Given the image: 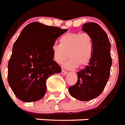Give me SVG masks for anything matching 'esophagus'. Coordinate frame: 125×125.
Wrapping results in <instances>:
<instances>
[{
	"instance_id": "34e87169",
	"label": "esophagus",
	"mask_w": 125,
	"mask_h": 125,
	"mask_svg": "<svg viewBox=\"0 0 125 125\" xmlns=\"http://www.w3.org/2000/svg\"><path fill=\"white\" fill-rule=\"evenodd\" d=\"M67 72H66V70H62V71H61V74L62 75H66V74H67Z\"/></svg>"
}]
</instances>
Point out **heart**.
I'll use <instances>...</instances> for the list:
<instances>
[{
  "mask_svg": "<svg viewBox=\"0 0 125 125\" xmlns=\"http://www.w3.org/2000/svg\"><path fill=\"white\" fill-rule=\"evenodd\" d=\"M94 43L92 37L88 33L70 32L62 35L59 45L51 47L52 59L61 64L68 56L70 59L64 63L68 69H75L78 66H85L92 59Z\"/></svg>",
  "mask_w": 125,
  "mask_h": 125,
  "instance_id": "1",
  "label": "heart"
}]
</instances>
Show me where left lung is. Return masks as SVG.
Listing matches in <instances>:
<instances>
[{"instance_id":"8db88e82","label":"left lung","mask_w":125,"mask_h":125,"mask_svg":"<svg viewBox=\"0 0 125 125\" xmlns=\"http://www.w3.org/2000/svg\"><path fill=\"white\" fill-rule=\"evenodd\" d=\"M82 30L92 37L94 54L88 65L77 73L78 79L68 88V92L76 99L87 102L99 96L104 90L110 76L112 59L110 41L101 26L88 22L83 25Z\"/></svg>"}]
</instances>
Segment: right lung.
<instances>
[{
  "label": "right lung",
  "mask_w": 125,
  "mask_h": 125,
  "mask_svg": "<svg viewBox=\"0 0 125 125\" xmlns=\"http://www.w3.org/2000/svg\"><path fill=\"white\" fill-rule=\"evenodd\" d=\"M66 31L37 21L22 30L14 43L8 65V84L17 98L33 102L45 95L47 78L61 72L52 59L51 47Z\"/></svg>",
  "instance_id": "obj_1"
}]
</instances>
